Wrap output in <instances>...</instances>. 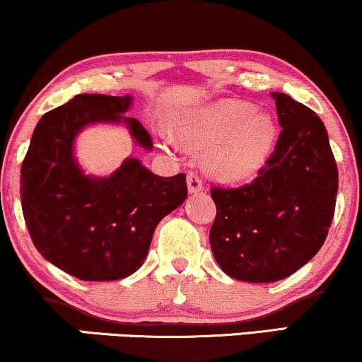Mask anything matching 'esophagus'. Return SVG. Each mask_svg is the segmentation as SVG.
I'll return each instance as SVG.
<instances>
[{
  "mask_svg": "<svg viewBox=\"0 0 362 362\" xmlns=\"http://www.w3.org/2000/svg\"><path fill=\"white\" fill-rule=\"evenodd\" d=\"M187 187H189L190 194H197L204 189L202 187V178H200L195 172H190L187 175Z\"/></svg>",
  "mask_w": 362,
  "mask_h": 362,
  "instance_id": "obj_1",
  "label": "esophagus"
}]
</instances>
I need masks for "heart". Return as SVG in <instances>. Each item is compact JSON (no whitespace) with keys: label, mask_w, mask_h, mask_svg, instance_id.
Here are the masks:
<instances>
[{"label":"heart","mask_w":362,"mask_h":362,"mask_svg":"<svg viewBox=\"0 0 362 362\" xmlns=\"http://www.w3.org/2000/svg\"><path fill=\"white\" fill-rule=\"evenodd\" d=\"M173 132L189 148L208 150L204 167L226 182L255 177L267 163L276 141V123L269 112L239 99H219L172 119Z\"/></svg>","instance_id":"obj_1"}]
</instances>
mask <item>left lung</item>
Returning a JSON list of instances; mask_svg holds the SVG:
<instances>
[{"instance_id": "left-lung-1", "label": "left lung", "mask_w": 362, "mask_h": 362, "mask_svg": "<svg viewBox=\"0 0 362 362\" xmlns=\"http://www.w3.org/2000/svg\"><path fill=\"white\" fill-rule=\"evenodd\" d=\"M275 99L281 133L258 177L238 189L212 187V255L230 278L269 283L290 276L319 252L339 189L325 126L283 93Z\"/></svg>"}]
</instances>
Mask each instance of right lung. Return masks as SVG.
I'll use <instances>...</instances> for the list:
<instances>
[{
    "instance_id": "add662e5",
    "label": "right lung",
    "mask_w": 362,
    "mask_h": 362,
    "mask_svg": "<svg viewBox=\"0 0 362 362\" xmlns=\"http://www.w3.org/2000/svg\"><path fill=\"white\" fill-rule=\"evenodd\" d=\"M132 95L79 94L42 116L21 163L20 197L38 252L84 281H111L141 267L155 228L187 199L184 173L158 177L126 158L110 177H89L74 158V139L87 124L124 123L138 145L150 133L126 117Z\"/></svg>"
}]
</instances>
